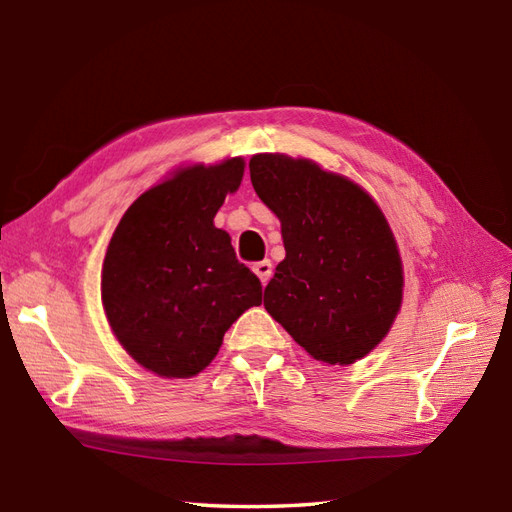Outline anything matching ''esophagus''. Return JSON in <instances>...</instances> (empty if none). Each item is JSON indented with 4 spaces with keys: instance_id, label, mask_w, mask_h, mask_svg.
<instances>
[{
    "instance_id": "esophagus-1",
    "label": "esophagus",
    "mask_w": 512,
    "mask_h": 512,
    "mask_svg": "<svg viewBox=\"0 0 512 512\" xmlns=\"http://www.w3.org/2000/svg\"><path fill=\"white\" fill-rule=\"evenodd\" d=\"M253 270H255V275L259 277V282H262L264 286L268 284V279L273 277V264H270V259H264V262H257L253 266Z\"/></svg>"
}]
</instances>
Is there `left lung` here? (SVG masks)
<instances>
[{"instance_id": "left-lung-1", "label": "left lung", "mask_w": 512, "mask_h": 512, "mask_svg": "<svg viewBox=\"0 0 512 512\" xmlns=\"http://www.w3.org/2000/svg\"><path fill=\"white\" fill-rule=\"evenodd\" d=\"M248 168L286 248L264 290L266 310L317 362H357L402 306V257L384 213L364 188L310 159L262 153Z\"/></svg>"}]
</instances>
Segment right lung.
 Wrapping results in <instances>:
<instances>
[{"instance_id": "1", "label": "right lung", "mask_w": 512, "mask_h": 512, "mask_svg": "<svg viewBox=\"0 0 512 512\" xmlns=\"http://www.w3.org/2000/svg\"><path fill=\"white\" fill-rule=\"evenodd\" d=\"M242 177V157L179 168L130 204L110 239L102 268L108 324L159 377L202 373L235 319L262 304V282L213 224Z\"/></svg>"}]
</instances>
